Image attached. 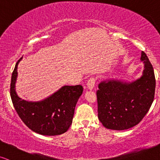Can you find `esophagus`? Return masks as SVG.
I'll return each instance as SVG.
<instances>
[{"instance_id":"34e87169","label":"esophagus","mask_w":160,"mask_h":160,"mask_svg":"<svg viewBox=\"0 0 160 160\" xmlns=\"http://www.w3.org/2000/svg\"><path fill=\"white\" fill-rule=\"evenodd\" d=\"M96 78H94V77H92V78H90L89 80H88V88L89 90H92L94 88V87H95V84H96Z\"/></svg>"}]
</instances>
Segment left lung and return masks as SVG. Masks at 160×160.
I'll use <instances>...</instances> for the list:
<instances>
[{
  "label": "left lung",
  "mask_w": 160,
  "mask_h": 160,
  "mask_svg": "<svg viewBox=\"0 0 160 160\" xmlns=\"http://www.w3.org/2000/svg\"><path fill=\"white\" fill-rule=\"evenodd\" d=\"M142 76L133 82L106 80L96 92L98 117L108 129L122 131L137 125L146 115L154 98L156 80L152 64L145 52Z\"/></svg>",
  "instance_id": "8db88e82"
}]
</instances>
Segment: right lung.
Instances as JSON below:
<instances>
[{
	"label": "right lung",
	"instance_id": "1",
	"mask_svg": "<svg viewBox=\"0 0 160 160\" xmlns=\"http://www.w3.org/2000/svg\"><path fill=\"white\" fill-rule=\"evenodd\" d=\"M18 61L11 78L10 96L13 106L23 123L35 133L45 136L62 134L72 122L76 103L83 92L82 85L63 86L52 95L40 102H27L18 96L15 83Z\"/></svg>",
	"mask_w": 160,
	"mask_h": 160
}]
</instances>
